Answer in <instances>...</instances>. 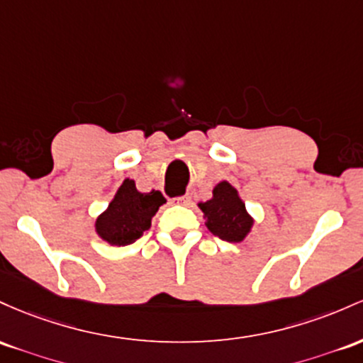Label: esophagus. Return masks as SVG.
I'll list each match as a JSON object with an SVG mask.
<instances>
[{
	"instance_id": "esophagus-1",
	"label": "esophagus",
	"mask_w": 363,
	"mask_h": 363,
	"mask_svg": "<svg viewBox=\"0 0 363 363\" xmlns=\"http://www.w3.org/2000/svg\"><path fill=\"white\" fill-rule=\"evenodd\" d=\"M173 202L182 203V206H189V203H190V197H189V195H183V197H177V199H173Z\"/></svg>"
}]
</instances>
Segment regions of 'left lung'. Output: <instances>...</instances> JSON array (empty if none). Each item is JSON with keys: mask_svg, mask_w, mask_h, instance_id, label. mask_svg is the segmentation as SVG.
<instances>
[{"mask_svg": "<svg viewBox=\"0 0 363 363\" xmlns=\"http://www.w3.org/2000/svg\"><path fill=\"white\" fill-rule=\"evenodd\" d=\"M211 233L226 242L238 243L250 233L254 219L247 213L245 202L240 199L238 190L228 182L214 186L213 199L199 203Z\"/></svg>", "mask_w": 363, "mask_h": 363, "instance_id": "1", "label": "left lung"}]
</instances>
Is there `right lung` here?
<instances>
[{
  "mask_svg": "<svg viewBox=\"0 0 363 363\" xmlns=\"http://www.w3.org/2000/svg\"><path fill=\"white\" fill-rule=\"evenodd\" d=\"M164 202L161 192H138L135 182L127 178L108 209L96 219L97 235L109 245H130L149 230L154 214Z\"/></svg>",
  "mask_w": 363,
  "mask_h": 363,
  "instance_id": "obj_1",
  "label": "right lung"
}]
</instances>
